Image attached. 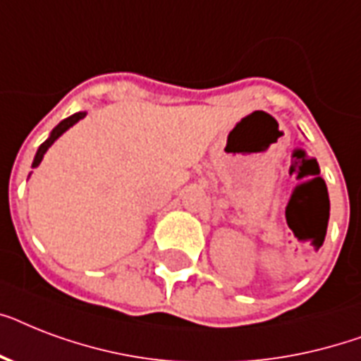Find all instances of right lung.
Masks as SVG:
<instances>
[{
	"instance_id": "add662e5",
	"label": "right lung",
	"mask_w": 361,
	"mask_h": 361,
	"mask_svg": "<svg viewBox=\"0 0 361 361\" xmlns=\"http://www.w3.org/2000/svg\"><path fill=\"white\" fill-rule=\"evenodd\" d=\"M84 116H86V112H76V114L69 116L67 120H63L59 125H56V129L52 130V135H50V138H48V140L42 142L41 146H39V149H37V155H35V159H33V166H37V164L41 163L42 157H44V153H47L48 147L52 146L54 142L58 140L59 136L63 135L65 130L69 129V127H73V125H75L76 121H80L82 118H84Z\"/></svg>"
}]
</instances>
